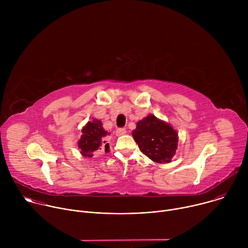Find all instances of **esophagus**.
<instances>
[{
	"label": "esophagus",
	"instance_id": "esophagus-1",
	"mask_svg": "<svg viewBox=\"0 0 248 248\" xmlns=\"http://www.w3.org/2000/svg\"><path fill=\"white\" fill-rule=\"evenodd\" d=\"M125 133H126V130H125L124 128H119V129H117V131H116L117 136H122V135H124Z\"/></svg>",
	"mask_w": 248,
	"mask_h": 248
}]
</instances>
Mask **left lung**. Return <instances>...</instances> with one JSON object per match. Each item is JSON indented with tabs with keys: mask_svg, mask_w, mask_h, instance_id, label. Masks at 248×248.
I'll list each match as a JSON object with an SVG mask.
<instances>
[{
	"mask_svg": "<svg viewBox=\"0 0 248 248\" xmlns=\"http://www.w3.org/2000/svg\"><path fill=\"white\" fill-rule=\"evenodd\" d=\"M132 136L140 151L159 164L170 163L178 149V131L151 114L137 122Z\"/></svg>",
	"mask_w": 248,
	"mask_h": 248,
	"instance_id": "8db88e82",
	"label": "left lung"
}]
</instances>
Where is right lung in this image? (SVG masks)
<instances>
[{"mask_svg":"<svg viewBox=\"0 0 248 248\" xmlns=\"http://www.w3.org/2000/svg\"><path fill=\"white\" fill-rule=\"evenodd\" d=\"M81 136L78 142V147L80 149V154L83 157L91 158L94 152L102 150L105 147V151L109 147L106 142L105 137L111 133L105 130L103 124L100 120L93 119L88 122L81 129Z\"/></svg>","mask_w":248,"mask_h":248,"instance_id":"right-lung-1","label":"right lung"}]
</instances>
